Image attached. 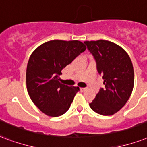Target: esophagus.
Masks as SVG:
<instances>
[{"label": "esophagus", "instance_id": "obj_1", "mask_svg": "<svg viewBox=\"0 0 147 147\" xmlns=\"http://www.w3.org/2000/svg\"><path fill=\"white\" fill-rule=\"evenodd\" d=\"M86 90V88H80V91L81 92H85Z\"/></svg>", "mask_w": 147, "mask_h": 147}]
</instances>
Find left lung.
<instances>
[{
    "label": "left lung",
    "mask_w": 147,
    "mask_h": 147,
    "mask_svg": "<svg viewBox=\"0 0 147 147\" xmlns=\"http://www.w3.org/2000/svg\"><path fill=\"white\" fill-rule=\"evenodd\" d=\"M93 56L105 88H101L89 106L96 113L110 116L125 106L134 84V71L128 54L120 46L105 40L85 41Z\"/></svg>",
    "instance_id": "left-lung-1"
}]
</instances>
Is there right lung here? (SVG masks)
<instances>
[{
    "mask_svg": "<svg viewBox=\"0 0 147 147\" xmlns=\"http://www.w3.org/2000/svg\"><path fill=\"white\" fill-rule=\"evenodd\" d=\"M86 49L79 41L53 40L42 44L31 54L27 66V88L42 113L56 117L69 110L79 88L60 83L59 76Z\"/></svg>",
    "mask_w": 147,
    "mask_h": 147,
    "instance_id": "right-lung-1",
    "label": "right lung"
}]
</instances>
